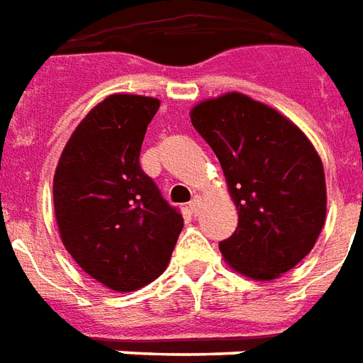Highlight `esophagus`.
Segmentation results:
<instances>
[{"label": "esophagus", "instance_id": "34e87169", "mask_svg": "<svg viewBox=\"0 0 363 363\" xmlns=\"http://www.w3.org/2000/svg\"><path fill=\"white\" fill-rule=\"evenodd\" d=\"M199 209H201V199H199V197H194V199L189 201V211H191L194 215H197Z\"/></svg>", "mask_w": 363, "mask_h": 363}]
</instances>
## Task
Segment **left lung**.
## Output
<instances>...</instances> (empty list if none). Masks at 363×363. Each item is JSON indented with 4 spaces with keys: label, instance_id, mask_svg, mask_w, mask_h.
<instances>
[{
    "label": "left lung",
    "instance_id": "left-lung-1",
    "mask_svg": "<svg viewBox=\"0 0 363 363\" xmlns=\"http://www.w3.org/2000/svg\"><path fill=\"white\" fill-rule=\"evenodd\" d=\"M191 125L220 162L238 209L220 254L259 281L289 272L315 246L326 217L325 169L309 138L242 94L199 104Z\"/></svg>",
    "mask_w": 363,
    "mask_h": 363
}]
</instances>
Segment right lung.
<instances>
[{"label": "right lung", "mask_w": 363, "mask_h": 363, "mask_svg": "<svg viewBox=\"0 0 363 363\" xmlns=\"http://www.w3.org/2000/svg\"><path fill=\"white\" fill-rule=\"evenodd\" d=\"M158 107L152 97L109 95L74 130L54 174L64 246L113 291H135L160 276L184 228L182 213L140 168Z\"/></svg>", "instance_id": "right-lung-1"}]
</instances>
